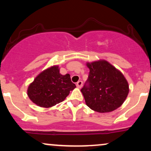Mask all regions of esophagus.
Segmentation results:
<instances>
[{
	"label": "esophagus",
	"instance_id": "34e87169",
	"mask_svg": "<svg viewBox=\"0 0 151 151\" xmlns=\"http://www.w3.org/2000/svg\"><path fill=\"white\" fill-rule=\"evenodd\" d=\"M82 84H83L82 81H77V84H76V85H77V86L78 88H81V86H82Z\"/></svg>",
	"mask_w": 151,
	"mask_h": 151
}]
</instances>
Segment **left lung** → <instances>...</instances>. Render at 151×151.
Masks as SVG:
<instances>
[{
	"label": "left lung",
	"mask_w": 151,
	"mask_h": 151,
	"mask_svg": "<svg viewBox=\"0 0 151 151\" xmlns=\"http://www.w3.org/2000/svg\"><path fill=\"white\" fill-rule=\"evenodd\" d=\"M88 79L81 89L86 105L99 113L120 107L129 93V84L120 71L105 60L86 64Z\"/></svg>",
	"instance_id": "obj_1"
}]
</instances>
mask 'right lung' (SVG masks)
I'll list each match as a JSON object with an SVG mask.
<instances>
[{
    "mask_svg": "<svg viewBox=\"0 0 151 151\" xmlns=\"http://www.w3.org/2000/svg\"><path fill=\"white\" fill-rule=\"evenodd\" d=\"M75 87L70 74L62 75L58 66H53L34 79L28 86L27 95L35 104L49 108L63 101Z\"/></svg>",
    "mask_w": 151,
    "mask_h": 151,
    "instance_id": "obj_1",
    "label": "right lung"
}]
</instances>
